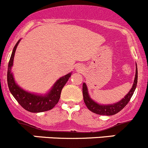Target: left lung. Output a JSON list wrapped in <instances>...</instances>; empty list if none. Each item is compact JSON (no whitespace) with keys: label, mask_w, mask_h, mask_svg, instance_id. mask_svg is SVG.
I'll return each instance as SVG.
<instances>
[{"label":"left lung","mask_w":148,"mask_h":148,"mask_svg":"<svg viewBox=\"0 0 148 148\" xmlns=\"http://www.w3.org/2000/svg\"><path fill=\"white\" fill-rule=\"evenodd\" d=\"M137 83V68H136V73L135 77H134V84H133L132 88L131 90H130L127 96L123 99L120 101L117 102V103H114V104H110V105H100L98 104L95 101H93L89 96L88 93V89L86 84L83 83V100H84L85 103H86V106L88 109L92 112L95 114H97L99 115H107V116H111V115H114L117 114L118 112H120L124 107H125L126 105L128 103L131 99L133 93H134V90L136 88Z\"/></svg>","instance_id":"obj_1"}]
</instances>
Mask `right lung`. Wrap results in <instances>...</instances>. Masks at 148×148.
I'll return each instance as SVG.
<instances>
[{
  "label": "right lung",
  "mask_w": 148,
  "mask_h": 148,
  "mask_svg": "<svg viewBox=\"0 0 148 148\" xmlns=\"http://www.w3.org/2000/svg\"><path fill=\"white\" fill-rule=\"evenodd\" d=\"M18 42L19 41L14 47L9 62H8L7 82H8V86L10 91L12 93L16 100L18 101V103L28 112L37 113V112H46V111L50 110L52 108L55 107V105L59 101L61 90L68 80L69 77H71V73H68L66 75L60 78L54 85L52 90L46 96H38V95L32 94V93L25 91L21 88L18 87L17 84H16L14 77H13V74L11 73V67L13 65L14 55H15L16 49Z\"/></svg>",
  "instance_id": "add662e5"
}]
</instances>
